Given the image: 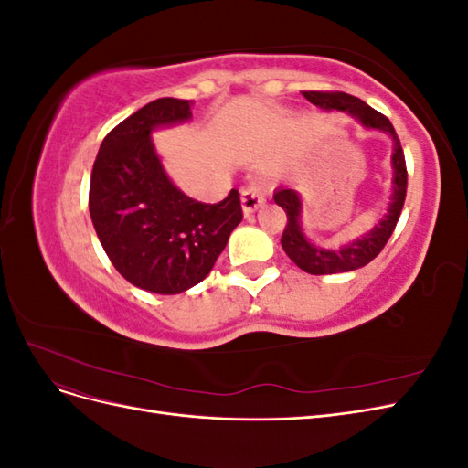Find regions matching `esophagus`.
<instances>
[{
  "label": "esophagus",
  "instance_id": "esophagus-1",
  "mask_svg": "<svg viewBox=\"0 0 468 468\" xmlns=\"http://www.w3.org/2000/svg\"><path fill=\"white\" fill-rule=\"evenodd\" d=\"M265 205V193L260 186H250L242 191V207L244 212H253L258 210L260 207Z\"/></svg>",
  "mask_w": 468,
  "mask_h": 468
}]
</instances>
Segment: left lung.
Wrapping results in <instances>:
<instances>
[{"label":"left lung","instance_id":"8db88e82","mask_svg":"<svg viewBox=\"0 0 468 468\" xmlns=\"http://www.w3.org/2000/svg\"><path fill=\"white\" fill-rule=\"evenodd\" d=\"M303 95L310 103H314L324 111H332V109L344 111L347 115L356 117L365 129H375V131L390 134L394 143L392 195H390V205H388L387 215L378 220L375 229H371L361 238L353 239V242L342 248L324 250L314 246L304 236L303 226H301L303 201L299 193L289 187H279L273 193L275 203L287 212V226H285V232L281 236V246L285 250L287 256L303 269V271L310 275H334V273L353 271V269H359L378 256L380 250L385 248L388 238L392 236L396 222L400 218V212L406 199V187H408L404 152H402L399 136H396L392 122L385 115H380L378 111L361 101V99L347 95L344 91H303Z\"/></svg>","mask_w":468,"mask_h":468}]
</instances>
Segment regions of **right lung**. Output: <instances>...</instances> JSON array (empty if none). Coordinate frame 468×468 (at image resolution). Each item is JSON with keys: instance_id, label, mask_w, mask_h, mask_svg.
<instances>
[{"instance_id": "obj_1", "label": "right lung", "mask_w": 468, "mask_h": 468, "mask_svg": "<svg viewBox=\"0 0 468 468\" xmlns=\"http://www.w3.org/2000/svg\"><path fill=\"white\" fill-rule=\"evenodd\" d=\"M187 99L162 97L117 124L101 143L90 183V215L111 263L134 287L177 294L195 287L242 222L239 193L207 205L167 177L152 131L191 119Z\"/></svg>"}]
</instances>
